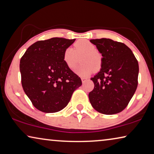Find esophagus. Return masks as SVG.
I'll return each mask as SVG.
<instances>
[{"label":"esophagus","instance_id":"obj_1","mask_svg":"<svg viewBox=\"0 0 154 154\" xmlns=\"http://www.w3.org/2000/svg\"><path fill=\"white\" fill-rule=\"evenodd\" d=\"M81 79H82V82H83V83H84V82L87 80V78H84V77H82Z\"/></svg>","mask_w":154,"mask_h":154}]
</instances>
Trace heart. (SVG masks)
Returning a JSON list of instances; mask_svg holds the SVG:
<instances>
[{
	"mask_svg": "<svg viewBox=\"0 0 154 154\" xmlns=\"http://www.w3.org/2000/svg\"><path fill=\"white\" fill-rule=\"evenodd\" d=\"M83 55L82 66H78L75 72L82 77H86L94 71L98 70L102 66V56L97 48L90 41L82 39L75 43V48L68 47L63 52V61L70 69H73L78 62V57Z\"/></svg>",
	"mask_w": 154,
	"mask_h": 154,
	"instance_id": "b5f03b06",
	"label": "heart"
}]
</instances>
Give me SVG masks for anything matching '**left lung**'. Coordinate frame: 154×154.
<instances>
[{"label": "left lung", "mask_w": 154, "mask_h": 154, "mask_svg": "<svg viewBox=\"0 0 154 154\" xmlns=\"http://www.w3.org/2000/svg\"><path fill=\"white\" fill-rule=\"evenodd\" d=\"M90 41L96 45L102 58L100 70L91 78L95 87L88 94L89 100L99 113H120L136 91L138 62L125 43L106 38Z\"/></svg>", "instance_id": "1"}]
</instances>
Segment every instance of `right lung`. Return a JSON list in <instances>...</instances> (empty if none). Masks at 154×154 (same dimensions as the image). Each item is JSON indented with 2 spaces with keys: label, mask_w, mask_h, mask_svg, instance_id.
Listing matches in <instances>:
<instances>
[{
  "label": "right lung",
  "mask_w": 154,
  "mask_h": 154,
  "mask_svg": "<svg viewBox=\"0 0 154 154\" xmlns=\"http://www.w3.org/2000/svg\"><path fill=\"white\" fill-rule=\"evenodd\" d=\"M75 39L54 37L30 45L20 61L23 88L34 106L55 113L67 106L82 86L79 76L67 67L63 52Z\"/></svg>",
  "instance_id": "obj_1"
}]
</instances>
